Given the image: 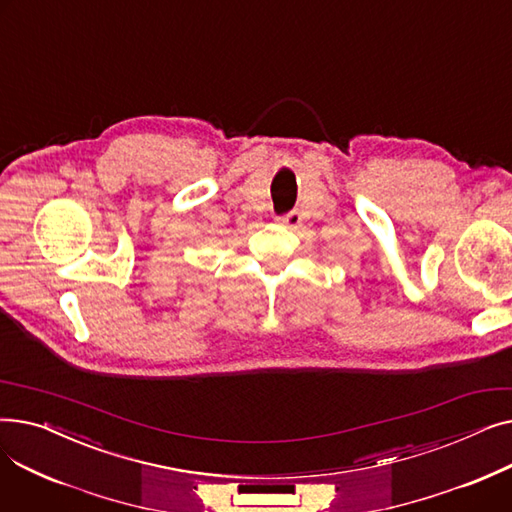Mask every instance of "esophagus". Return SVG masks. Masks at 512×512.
Returning <instances> with one entry per match:
<instances>
[{
    "instance_id": "esophagus-1",
    "label": "esophagus",
    "mask_w": 512,
    "mask_h": 512,
    "mask_svg": "<svg viewBox=\"0 0 512 512\" xmlns=\"http://www.w3.org/2000/svg\"><path fill=\"white\" fill-rule=\"evenodd\" d=\"M278 220H280V224H284V226H288V228H297V226L301 224V213H299L297 209H292V211L280 215Z\"/></svg>"
}]
</instances>
